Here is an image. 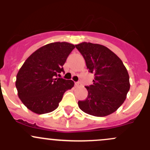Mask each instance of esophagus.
<instances>
[{
  "instance_id": "34e87169",
  "label": "esophagus",
  "mask_w": 150,
  "mask_h": 150,
  "mask_svg": "<svg viewBox=\"0 0 150 150\" xmlns=\"http://www.w3.org/2000/svg\"><path fill=\"white\" fill-rule=\"evenodd\" d=\"M75 87H78V86H81V83H80L79 82H77L75 83Z\"/></svg>"
}]
</instances>
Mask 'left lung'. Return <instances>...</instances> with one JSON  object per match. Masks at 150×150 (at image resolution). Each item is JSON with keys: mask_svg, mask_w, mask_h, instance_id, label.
I'll return each instance as SVG.
<instances>
[{"mask_svg": "<svg viewBox=\"0 0 150 150\" xmlns=\"http://www.w3.org/2000/svg\"><path fill=\"white\" fill-rule=\"evenodd\" d=\"M75 47L95 76L93 84L86 86L87 98L78 101L80 109L96 117L112 114L122 105L130 89L126 68L115 53L102 45L83 42Z\"/></svg>", "mask_w": 150, "mask_h": 150, "instance_id": "left-lung-1", "label": "left lung"}]
</instances>
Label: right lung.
Segmentation results:
<instances>
[{"instance_id": "obj_1", "label": "right lung", "mask_w": 150, "mask_h": 150, "mask_svg": "<svg viewBox=\"0 0 150 150\" xmlns=\"http://www.w3.org/2000/svg\"><path fill=\"white\" fill-rule=\"evenodd\" d=\"M75 46L55 42L40 47L28 57L16 75L18 96L36 114L51 112L59 107L64 92L74 86L72 80L57 76Z\"/></svg>"}]
</instances>
